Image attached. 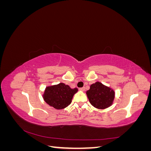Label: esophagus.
Returning <instances> with one entry per match:
<instances>
[{
    "instance_id": "34e87169",
    "label": "esophagus",
    "mask_w": 151,
    "mask_h": 151,
    "mask_svg": "<svg viewBox=\"0 0 151 151\" xmlns=\"http://www.w3.org/2000/svg\"><path fill=\"white\" fill-rule=\"evenodd\" d=\"M85 88H84V87H83V88H80L79 89L81 90V91H85Z\"/></svg>"
}]
</instances>
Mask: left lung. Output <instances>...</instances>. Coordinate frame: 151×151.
Returning a JSON list of instances; mask_svg holds the SVG:
<instances>
[{"instance_id": "8db88e82", "label": "left lung", "mask_w": 151, "mask_h": 151, "mask_svg": "<svg viewBox=\"0 0 151 151\" xmlns=\"http://www.w3.org/2000/svg\"><path fill=\"white\" fill-rule=\"evenodd\" d=\"M86 94L90 103L98 109L110 106L115 98V91L99 82L91 84Z\"/></svg>"}]
</instances>
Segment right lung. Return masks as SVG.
<instances>
[{
	"instance_id": "add662e5",
	"label": "right lung",
	"mask_w": 151,
	"mask_h": 151,
	"mask_svg": "<svg viewBox=\"0 0 151 151\" xmlns=\"http://www.w3.org/2000/svg\"><path fill=\"white\" fill-rule=\"evenodd\" d=\"M78 89H71L69 86L63 83L47 87L43 94V99L50 106L57 109H61L69 105L73 96Z\"/></svg>"
}]
</instances>
